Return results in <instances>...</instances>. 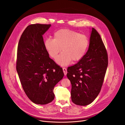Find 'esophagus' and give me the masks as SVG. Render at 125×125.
Wrapping results in <instances>:
<instances>
[{
  "label": "esophagus",
  "instance_id": "34e87169",
  "mask_svg": "<svg viewBox=\"0 0 125 125\" xmlns=\"http://www.w3.org/2000/svg\"><path fill=\"white\" fill-rule=\"evenodd\" d=\"M63 72L64 74V75H66L67 73V69L66 68H63Z\"/></svg>",
  "mask_w": 125,
  "mask_h": 125
}]
</instances>
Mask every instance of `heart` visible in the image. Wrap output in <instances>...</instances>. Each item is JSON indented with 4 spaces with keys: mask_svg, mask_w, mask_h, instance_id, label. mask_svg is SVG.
<instances>
[{
    "mask_svg": "<svg viewBox=\"0 0 125 125\" xmlns=\"http://www.w3.org/2000/svg\"><path fill=\"white\" fill-rule=\"evenodd\" d=\"M44 47L49 56L56 59L61 66H66L73 60L79 61L85 55L89 45V40L85 34L69 29H60L54 32L53 39L44 41Z\"/></svg>",
    "mask_w": 125,
    "mask_h": 125,
    "instance_id": "heart-1",
    "label": "heart"
}]
</instances>
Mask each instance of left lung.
<instances>
[{"instance_id":"1","label":"left lung","mask_w":125,"mask_h":125,"mask_svg":"<svg viewBox=\"0 0 125 125\" xmlns=\"http://www.w3.org/2000/svg\"><path fill=\"white\" fill-rule=\"evenodd\" d=\"M108 66L107 53L99 34L92 29L87 51L75 65L67 69L72 84L71 94L76 105L91 104L100 92Z\"/></svg>"}]
</instances>
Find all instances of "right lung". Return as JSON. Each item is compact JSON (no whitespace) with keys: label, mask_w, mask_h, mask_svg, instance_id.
Returning a JSON list of instances; mask_svg holds the SVG:
<instances>
[{"label":"right lung","mask_w":125,"mask_h":125,"mask_svg":"<svg viewBox=\"0 0 125 125\" xmlns=\"http://www.w3.org/2000/svg\"><path fill=\"white\" fill-rule=\"evenodd\" d=\"M51 25L31 24L23 32L17 49L16 70L23 90L33 103L45 105L54 99L55 85L63 69L50 58L42 35Z\"/></svg>","instance_id":"1"}]
</instances>
